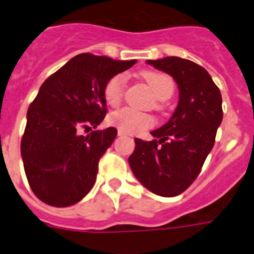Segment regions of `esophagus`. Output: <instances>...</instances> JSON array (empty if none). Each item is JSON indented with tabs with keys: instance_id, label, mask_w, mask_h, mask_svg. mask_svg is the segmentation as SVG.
I'll list each match as a JSON object with an SVG mask.
<instances>
[{
	"instance_id": "obj_1",
	"label": "esophagus",
	"mask_w": 254,
	"mask_h": 254,
	"mask_svg": "<svg viewBox=\"0 0 254 254\" xmlns=\"http://www.w3.org/2000/svg\"><path fill=\"white\" fill-rule=\"evenodd\" d=\"M125 132H122V131H120V129H118V136H125Z\"/></svg>"
}]
</instances>
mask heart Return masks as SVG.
<instances>
[{"label": "heart", "instance_id": "obj_1", "mask_svg": "<svg viewBox=\"0 0 254 254\" xmlns=\"http://www.w3.org/2000/svg\"><path fill=\"white\" fill-rule=\"evenodd\" d=\"M141 77L145 80L154 96L159 100H167L174 93V81L169 75L159 71H143ZM127 80L123 73L112 76L103 90L104 100L109 107H118L125 95ZM109 123L125 133H140L154 125V118L143 112L131 108H123L109 116Z\"/></svg>", "mask_w": 254, "mask_h": 254}]
</instances>
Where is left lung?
I'll list each match as a JSON object with an SVG mask.
<instances>
[{"instance_id": "obj_1", "label": "left lung", "mask_w": 254, "mask_h": 254, "mask_svg": "<svg viewBox=\"0 0 254 254\" xmlns=\"http://www.w3.org/2000/svg\"><path fill=\"white\" fill-rule=\"evenodd\" d=\"M147 64L176 80L179 102L170 120L151 132L155 140L134 138L128 163L152 193L174 197L193 183L214 147L223 121V99L207 71L192 61L165 57Z\"/></svg>"}]
</instances>
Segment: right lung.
Instances as JSON below:
<instances>
[{"instance_id": "right-lung-1", "label": "right lung", "mask_w": 254, "mask_h": 254, "mask_svg": "<svg viewBox=\"0 0 254 254\" xmlns=\"http://www.w3.org/2000/svg\"><path fill=\"white\" fill-rule=\"evenodd\" d=\"M136 64L81 53L49 76L28 109L21 138L26 178L35 196L55 207L81 201L93 188L98 164L117 136L96 128L107 114L103 90L112 76Z\"/></svg>"}]
</instances>
